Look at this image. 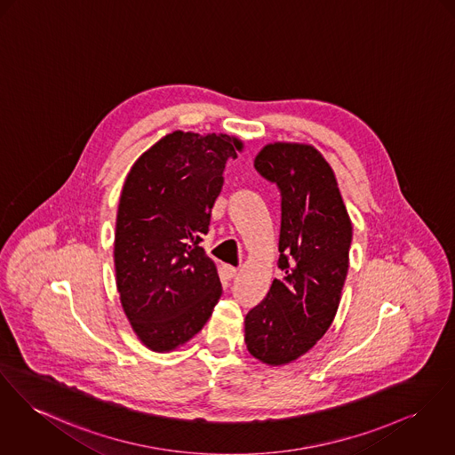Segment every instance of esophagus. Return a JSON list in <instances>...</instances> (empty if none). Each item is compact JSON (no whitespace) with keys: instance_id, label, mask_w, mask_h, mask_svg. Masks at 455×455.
I'll return each mask as SVG.
<instances>
[{"instance_id":"34e87169","label":"esophagus","mask_w":455,"mask_h":455,"mask_svg":"<svg viewBox=\"0 0 455 455\" xmlns=\"http://www.w3.org/2000/svg\"><path fill=\"white\" fill-rule=\"evenodd\" d=\"M221 270H223V275H225L227 279H232V277L237 275V268L232 267V265H223Z\"/></svg>"}]
</instances>
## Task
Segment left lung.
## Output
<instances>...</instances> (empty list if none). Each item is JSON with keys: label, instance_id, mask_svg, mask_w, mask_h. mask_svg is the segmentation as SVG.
I'll list each match as a JSON object with an SVG mask.
<instances>
[{"label": "left lung", "instance_id": "obj_1", "mask_svg": "<svg viewBox=\"0 0 455 455\" xmlns=\"http://www.w3.org/2000/svg\"><path fill=\"white\" fill-rule=\"evenodd\" d=\"M279 187V268L267 298L245 315L247 351L283 365L312 350L331 327L350 265L353 227L338 181L322 154L305 143H268L254 159Z\"/></svg>", "mask_w": 455, "mask_h": 455}]
</instances>
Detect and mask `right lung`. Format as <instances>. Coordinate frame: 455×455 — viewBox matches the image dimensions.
<instances>
[{
  "mask_svg": "<svg viewBox=\"0 0 455 455\" xmlns=\"http://www.w3.org/2000/svg\"><path fill=\"white\" fill-rule=\"evenodd\" d=\"M243 141L173 132L143 152L126 176L114 237L116 283L141 343L172 351L192 339L221 296L201 247L228 159Z\"/></svg>",
  "mask_w": 455,
  "mask_h": 455,
  "instance_id": "right-lung-1",
  "label": "right lung"
}]
</instances>
